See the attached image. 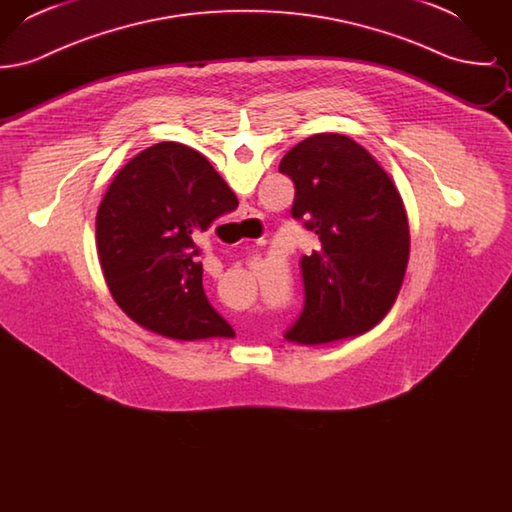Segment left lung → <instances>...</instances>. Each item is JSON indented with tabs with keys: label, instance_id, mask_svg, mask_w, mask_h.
<instances>
[{
	"label": "left lung",
	"instance_id": "obj_1",
	"mask_svg": "<svg viewBox=\"0 0 512 512\" xmlns=\"http://www.w3.org/2000/svg\"><path fill=\"white\" fill-rule=\"evenodd\" d=\"M278 171L295 184L292 217L320 247L301 257L305 305L286 340L318 345L361 336L390 311L409 263V222L388 172L355 140L315 134Z\"/></svg>",
	"mask_w": 512,
	"mask_h": 512
}]
</instances>
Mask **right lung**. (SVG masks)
Here are the masks:
<instances>
[{
  "label": "right lung",
  "instance_id": "right-lung-1",
  "mask_svg": "<svg viewBox=\"0 0 512 512\" xmlns=\"http://www.w3.org/2000/svg\"><path fill=\"white\" fill-rule=\"evenodd\" d=\"M234 192L192 147L161 142L130 159L101 199L99 263L122 311L174 340L232 336L203 292L194 238Z\"/></svg>",
  "mask_w": 512,
  "mask_h": 512
}]
</instances>
